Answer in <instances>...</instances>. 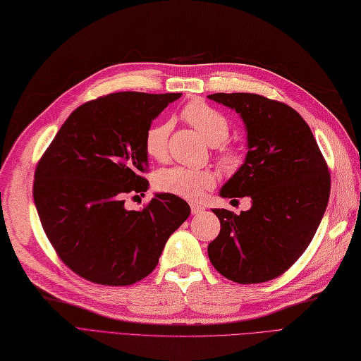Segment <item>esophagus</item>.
Here are the masks:
<instances>
[{"label": "esophagus", "instance_id": "1", "mask_svg": "<svg viewBox=\"0 0 361 361\" xmlns=\"http://www.w3.org/2000/svg\"><path fill=\"white\" fill-rule=\"evenodd\" d=\"M190 210H192V214H201V213H204L205 208L202 205H200V204H192L190 205Z\"/></svg>", "mask_w": 361, "mask_h": 361}]
</instances>
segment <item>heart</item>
<instances>
[{
  "label": "heart",
  "instance_id": "obj_1",
  "mask_svg": "<svg viewBox=\"0 0 361 361\" xmlns=\"http://www.w3.org/2000/svg\"><path fill=\"white\" fill-rule=\"evenodd\" d=\"M183 117L208 144L216 148L219 165H222L225 169L237 168L240 161L237 149L225 144L229 136V121L224 114L201 100H193L184 106ZM171 130V121L157 123L148 127L144 136V149L149 159L164 161L168 157V139ZM214 183V173L210 169H190L184 166L161 169L154 177V188L159 192L189 201L200 200L205 190L213 188Z\"/></svg>",
  "mask_w": 361,
  "mask_h": 361
}]
</instances>
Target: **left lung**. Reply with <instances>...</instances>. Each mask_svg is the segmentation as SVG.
Masks as SVG:
<instances>
[{"label":"left lung","instance_id":"8db88e82","mask_svg":"<svg viewBox=\"0 0 361 361\" xmlns=\"http://www.w3.org/2000/svg\"><path fill=\"white\" fill-rule=\"evenodd\" d=\"M208 99L235 109L247 129L246 160L220 196L252 200L240 214L213 210L220 232L208 258L232 282L271 281L303 255L321 224L331 188L327 161L307 123L286 103L253 92Z\"/></svg>","mask_w":361,"mask_h":361}]
</instances>
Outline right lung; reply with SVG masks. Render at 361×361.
<instances>
[{
  "label": "right lung",
  "mask_w": 361,
  "mask_h": 361,
  "mask_svg": "<svg viewBox=\"0 0 361 361\" xmlns=\"http://www.w3.org/2000/svg\"><path fill=\"white\" fill-rule=\"evenodd\" d=\"M181 92H112L76 108L34 172L32 197L58 258L85 281L127 286L156 269L189 204L156 193L142 212L127 196L144 195L148 161L144 136Z\"/></svg>",
  "instance_id": "obj_1"
}]
</instances>
